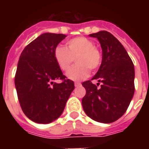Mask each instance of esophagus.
I'll list each match as a JSON object with an SVG mask.
<instances>
[{"mask_svg":"<svg viewBox=\"0 0 149 149\" xmlns=\"http://www.w3.org/2000/svg\"><path fill=\"white\" fill-rule=\"evenodd\" d=\"M75 86H79L81 85V84L79 83V82H75Z\"/></svg>","mask_w":149,"mask_h":149,"instance_id":"obj_1","label":"esophagus"}]
</instances>
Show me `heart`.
I'll return each instance as SVG.
<instances>
[{
  "instance_id": "heart-1",
  "label": "heart",
  "mask_w": 149,
  "mask_h": 149,
  "mask_svg": "<svg viewBox=\"0 0 149 149\" xmlns=\"http://www.w3.org/2000/svg\"><path fill=\"white\" fill-rule=\"evenodd\" d=\"M54 57L58 67L67 71L76 60L73 65L67 72V77L72 80H81L88 77L90 70H96L101 64V53L94 43L85 37H77L66 42V47L58 45L54 51Z\"/></svg>"
}]
</instances>
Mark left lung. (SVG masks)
I'll list each match as a JSON object with an SVG mask.
<instances>
[{"instance_id":"left-lung-1","label":"left lung","mask_w":149,"mask_h":149,"mask_svg":"<svg viewBox=\"0 0 149 149\" xmlns=\"http://www.w3.org/2000/svg\"><path fill=\"white\" fill-rule=\"evenodd\" d=\"M97 38L102 49V62L91 80L84 82L86 95L82 99L84 112L97 122L109 124L126 112L134 93V67L121 43L107 31L90 35ZM100 83L102 85L98 86Z\"/></svg>"}]
</instances>
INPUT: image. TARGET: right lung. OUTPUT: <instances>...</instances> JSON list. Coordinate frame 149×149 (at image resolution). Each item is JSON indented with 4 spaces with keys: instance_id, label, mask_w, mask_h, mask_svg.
<instances>
[{
    "instance_id": "1",
    "label": "right lung",
    "mask_w": 149,
    "mask_h": 149,
    "mask_svg": "<svg viewBox=\"0 0 149 149\" xmlns=\"http://www.w3.org/2000/svg\"><path fill=\"white\" fill-rule=\"evenodd\" d=\"M66 36L44 33L29 43L20 56L15 84L24 113L32 121L49 124L60 117L74 90L54 57L55 49ZM61 79L60 84L54 82Z\"/></svg>"
}]
</instances>
